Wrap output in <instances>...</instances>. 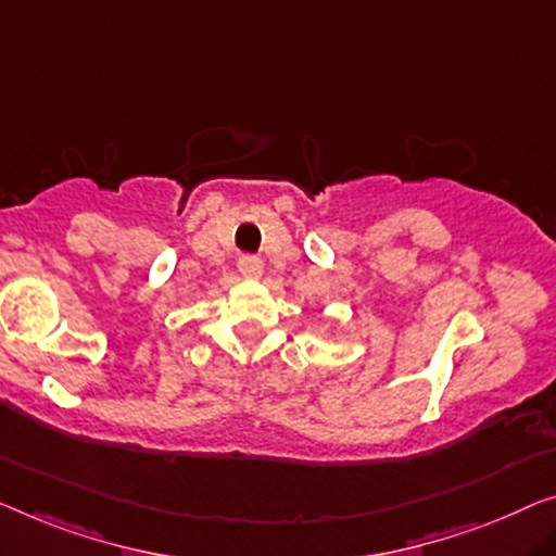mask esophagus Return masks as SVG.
Segmentation results:
<instances>
[{"label": "esophagus", "instance_id": "1", "mask_svg": "<svg viewBox=\"0 0 556 556\" xmlns=\"http://www.w3.org/2000/svg\"><path fill=\"white\" fill-rule=\"evenodd\" d=\"M237 267H239V271H242L244 277H250V279H256V277H262V260L260 256H254V254H242L239 256V262H237Z\"/></svg>", "mask_w": 556, "mask_h": 556}]
</instances>
